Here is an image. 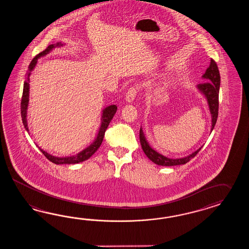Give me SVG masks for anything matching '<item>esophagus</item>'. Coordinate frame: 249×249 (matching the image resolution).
<instances>
[{
  "mask_svg": "<svg viewBox=\"0 0 249 249\" xmlns=\"http://www.w3.org/2000/svg\"><path fill=\"white\" fill-rule=\"evenodd\" d=\"M136 94H137V89L135 87L130 88L129 90H128L127 93H126V95H125V100L128 103L133 102L134 98H135V96H136Z\"/></svg>",
  "mask_w": 249,
  "mask_h": 249,
  "instance_id": "obj_1",
  "label": "esophagus"
}]
</instances>
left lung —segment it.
<instances>
[{
	"mask_svg": "<svg viewBox=\"0 0 249 249\" xmlns=\"http://www.w3.org/2000/svg\"><path fill=\"white\" fill-rule=\"evenodd\" d=\"M202 78H204L206 82L198 84L197 89L206 97L208 101L211 115V132H212L217 123V115H218V93H219V87H220L219 71H218L217 63L213 59H211V64L203 74ZM140 142L142 151L144 152L145 155L157 165L175 166L185 164L188 161H190L193 157H195L196 154L201 149V147L198 148L197 151H195L194 153L183 158H177V159L168 158L164 155L156 152L154 149L150 146L142 127L140 128Z\"/></svg>",
	"mask_w": 249,
	"mask_h": 249,
	"instance_id": "8db88e82",
	"label": "left lung"
}]
</instances>
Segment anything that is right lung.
<instances>
[{"mask_svg": "<svg viewBox=\"0 0 249 249\" xmlns=\"http://www.w3.org/2000/svg\"><path fill=\"white\" fill-rule=\"evenodd\" d=\"M63 43L61 42H57L56 44H51L45 50V51L38 53L36 57H34L32 60V62L29 65V70L26 75V79L23 85V92H22V97H21V103H20V114H21V119L23 125L25 127L27 132H29L28 128V123H27V110H28V105H29V95H30V76L32 74V71L34 70L36 65L38 63V59L39 57H44L47 54H49L54 48H59L62 47ZM117 107L115 105H111L107 107L104 109L102 111V116H101V124L100 127L98 129V133L96 135V138L94 142L90 144L89 146L87 147L81 151L80 153H77L76 155H72L69 157H57L53 156L49 153L43 151L41 148L38 147L40 152L43 153L45 157L48 160H50L51 162L55 164H75V163H79L82 162L84 160H87L89 159L90 157L96 153L97 149L100 147L102 143L104 135L106 133L107 128L108 127L110 122L112 121L114 115L116 113Z\"/></svg>", "mask_w": 249, "mask_h": 249, "instance_id": "right-lung-1", "label": "right lung"}]
</instances>
